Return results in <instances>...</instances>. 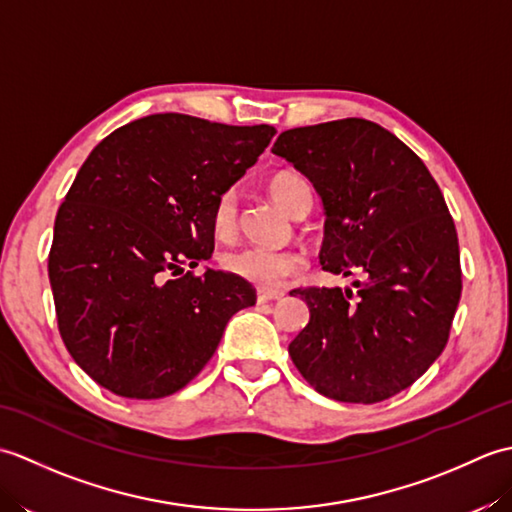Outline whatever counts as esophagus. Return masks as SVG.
<instances>
[{
	"label": "esophagus",
	"instance_id": "34e87169",
	"mask_svg": "<svg viewBox=\"0 0 512 512\" xmlns=\"http://www.w3.org/2000/svg\"><path fill=\"white\" fill-rule=\"evenodd\" d=\"M284 297V292H270V290H259L257 292V303H268V301H277Z\"/></svg>",
	"mask_w": 512,
	"mask_h": 512
}]
</instances>
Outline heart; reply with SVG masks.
<instances>
[{
    "instance_id": "b5f03b06",
    "label": "heart",
    "mask_w": 512,
    "mask_h": 512,
    "mask_svg": "<svg viewBox=\"0 0 512 512\" xmlns=\"http://www.w3.org/2000/svg\"><path fill=\"white\" fill-rule=\"evenodd\" d=\"M268 193L281 209L290 215L299 209L303 198H310L308 182L292 171H279L268 180ZM213 231L220 239H231L239 226V198L235 189H224L213 204ZM222 268L239 279L262 290H275L297 275L303 268V259L292 250H273L246 246L226 253Z\"/></svg>"
}]
</instances>
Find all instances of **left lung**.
I'll return each instance as SVG.
<instances>
[{"instance_id":"left-lung-1","label":"left lung","mask_w":512,"mask_h":512,"mask_svg":"<svg viewBox=\"0 0 512 512\" xmlns=\"http://www.w3.org/2000/svg\"><path fill=\"white\" fill-rule=\"evenodd\" d=\"M273 154L321 195V266L363 275L356 295L297 290L310 321L288 345L292 363L332 400L372 405L400 394L442 354L462 295L458 233L438 182L365 118L288 129Z\"/></svg>"}]
</instances>
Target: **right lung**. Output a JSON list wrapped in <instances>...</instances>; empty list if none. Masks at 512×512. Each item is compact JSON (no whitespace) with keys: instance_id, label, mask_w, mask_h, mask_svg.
I'll return each mask as SVG.
<instances>
[{"instance_id":"right-lung-1","label":"right lung","mask_w":512,"mask_h":512,"mask_svg":"<svg viewBox=\"0 0 512 512\" xmlns=\"http://www.w3.org/2000/svg\"><path fill=\"white\" fill-rule=\"evenodd\" d=\"M270 125L151 114L92 149L59 206L48 275L74 363L112 394H176L215 354L248 281L193 275L215 248L213 204L255 165Z\"/></svg>"}]
</instances>
